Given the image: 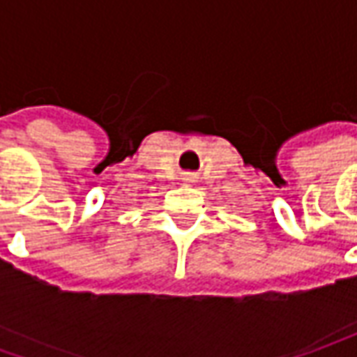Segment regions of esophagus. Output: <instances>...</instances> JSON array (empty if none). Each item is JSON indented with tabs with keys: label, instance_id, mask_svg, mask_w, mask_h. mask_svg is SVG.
I'll return each mask as SVG.
<instances>
[{
	"label": "esophagus",
	"instance_id": "1",
	"mask_svg": "<svg viewBox=\"0 0 357 357\" xmlns=\"http://www.w3.org/2000/svg\"><path fill=\"white\" fill-rule=\"evenodd\" d=\"M195 181H197V176H195L192 172H185V174H183V183H186V185H192Z\"/></svg>",
	"mask_w": 357,
	"mask_h": 357
}]
</instances>
